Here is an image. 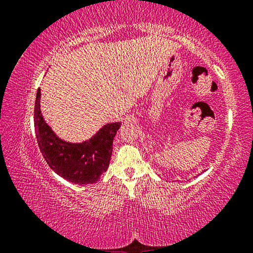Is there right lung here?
<instances>
[{
	"mask_svg": "<svg viewBox=\"0 0 253 253\" xmlns=\"http://www.w3.org/2000/svg\"><path fill=\"white\" fill-rule=\"evenodd\" d=\"M40 89L34 105V127L38 145L51 169L75 184H92L109 166L114 137L121 123L107 124L89 140L71 144L55 136L40 110Z\"/></svg>",
	"mask_w": 253,
	"mask_h": 253,
	"instance_id": "add662e5",
	"label": "right lung"
}]
</instances>
